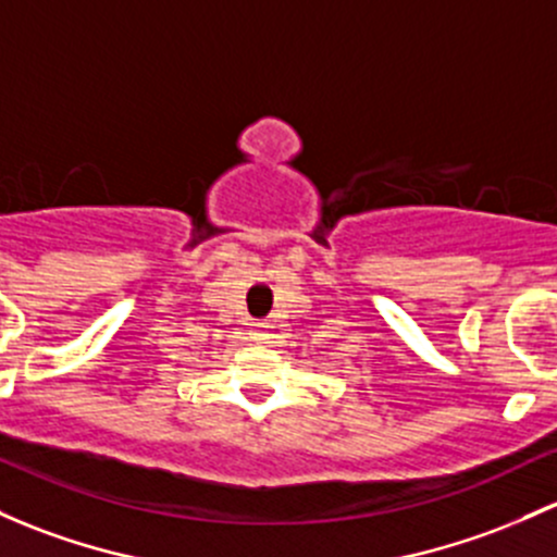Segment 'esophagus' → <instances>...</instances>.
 <instances>
[{
  "mask_svg": "<svg viewBox=\"0 0 557 557\" xmlns=\"http://www.w3.org/2000/svg\"><path fill=\"white\" fill-rule=\"evenodd\" d=\"M269 323H256V331L250 333V338H253V342H259V344H269V338H272V333H269Z\"/></svg>",
  "mask_w": 557,
  "mask_h": 557,
  "instance_id": "1",
  "label": "esophagus"
}]
</instances>
